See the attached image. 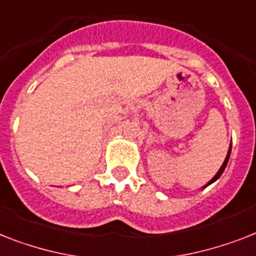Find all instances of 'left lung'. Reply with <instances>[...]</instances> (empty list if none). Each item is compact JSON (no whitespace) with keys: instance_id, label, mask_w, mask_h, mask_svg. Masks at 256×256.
I'll return each mask as SVG.
<instances>
[{"instance_id":"1","label":"left lung","mask_w":256,"mask_h":256,"mask_svg":"<svg viewBox=\"0 0 256 256\" xmlns=\"http://www.w3.org/2000/svg\"><path fill=\"white\" fill-rule=\"evenodd\" d=\"M230 152H232V144H230V147H229V151H228V155H226V158H225V162H224V163H222V166H221V168H220V170H218V172L217 174H216L214 175V178H212L210 182H208L206 186H210L212 182H214L216 180H217L218 178H220V176L222 175V172L225 171V168H226V166H228V162H229V158H230ZM205 186H204V188H205Z\"/></svg>"}]
</instances>
